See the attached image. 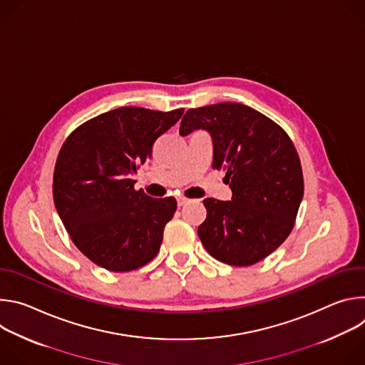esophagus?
Returning <instances> with one entry per match:
<instances>
[{"label": "esophagus", "mask_w": 365, "mask_h": 365, "mask_svg": "<svg viewBox=\"0 0 365 365\" xmlns=\"http://www.w3.org/2000/svg\"><path fill=\"white\" fill-rule=\"evenodd\" d=\"M187 202H189L187 197H185V196H178V205H179V206H183V205H186Z\"/></svg>", "instance_id": "1"}]
</instances>
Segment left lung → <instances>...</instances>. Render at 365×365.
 <instances>
[{
	"label": "left lung",
	"instance_id": "1",
	"mask_svg": "<svg viewBox=\"0 0 365 365\" xmlns=\"http://www.w3.org/2000/svg\"><path fill=\"white\" fill-rule=\"evenodd\" d=\"M206 130L212 137V168L225 172L231 200L206 197L197 235L214 258L245 267L266 258L293 230L303 197L299 154L273 120L242 103L190 108L180 135Z\"/></svg>",
	"mask_w": 365,
	"mask_h": 365
}]
</instances>
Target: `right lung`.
<instances>
[{
  "label": "right lung",
  "instance_id": "1",
  "mask_svg": "<svg viewBox=\"0 0 365 365\" xmlns=\"http://www.w3.org/2000/svg\"><path fill=\"white\" fill-rule=\"evenodd\" d=\"M183 108L121 107L79 125L63 143L53 173L56 211L73 244L96 266L131 272L158 255L176 199L150 197L131 176Z\"/></svg>",
  "mask_w": 365,
  "mask_h": 365
}]
</instances>
